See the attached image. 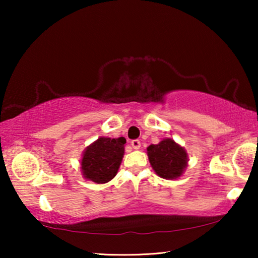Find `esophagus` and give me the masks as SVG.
<instances>
[{"instance_id":"obj_1","label":"esophagus","mask_w":258,"mask_h":258,"mask_svg":"<svg viewBox=\"0 0 258 258\" xmlns=\"http://www.w3.org/2000/svg\"><path fill=\"white\" fill-rule=\"evenodd\" d=\"M131 146L133 147V149L138 150V149H140V147H141V142H140L139 140H133V141L131 142Z\"/></svg>"}]
</instances>
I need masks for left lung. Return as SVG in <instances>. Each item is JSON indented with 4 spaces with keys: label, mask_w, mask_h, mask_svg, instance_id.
<instances>
[{
    "label": "left lung",
    "mask_w": 258,
    "mask_h": 258,
    "mask_svg": "<svg viewBox=\"0 0 258 258\" xmlns=\"http://www.w3.org/2000/svg\"><path fill=\"white\" fill-rule=\"evenodd\" d=\"M147 155L155 173L166 180H176L182 176L189 161L184 147L169 138L148 147Z\"/></svg>",
    "instance_id": "obj_1"
}]
</instances>
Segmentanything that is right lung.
Here are the masks:
<instances>
[{"label": "right lung", "instance_id": "obj_1", "mask_svg": "<svg viewBox=\"0 0 258 258\" xmlns=\"http://www.w3.org/2000/svg\"><path fill=\"white\" fill-rule=\"evenodd\" d=\"M125 138L100 137L85 148L81 159L83 177L98 184L111 181L118 172L125 154Z\"/></svg>", "mask_w": 258, "mask_h": 258}]
</instances>
